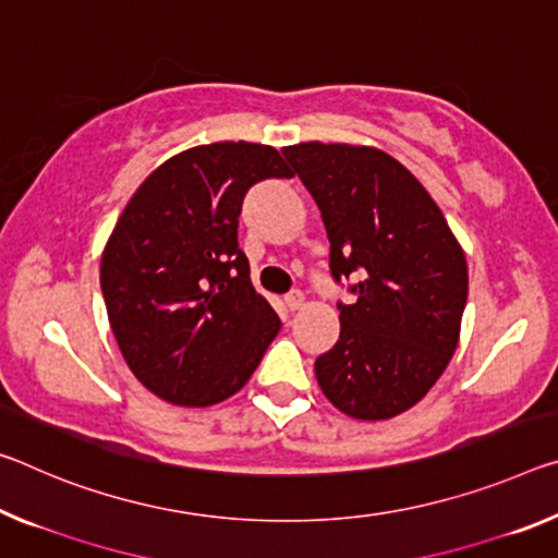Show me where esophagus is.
<instances>
[{
	"instance_id": "esophagus-1",
	"label": "esophagus",
	"mask_w": 558,
	"mask_h": 558,
	"mask_svg": "<svg viewBox=\"0 0 558 558\" xmlns=\"http://www.w3.org/2000/svg\"><path fill=\"white\" fill-rule=\"evenodd\" d=\"M286 305H288V311H300V307L305 305V295L300 293V290H293V293H288L286 295Z\"/></svg>"
}]
</instances>
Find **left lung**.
Listing matches in <instances>:
<instances>
[{"label": "left lung", "mask_w": 558, "mask_h": 558, "mask_svg": "<svg viewBox=\"0 0 558 558\" xmlns=\"http://www.w3.org/2000/svg\"><path fill=\"white\" fill-rule=\"evenodd\" d=\"M330 238L335 280L360 278L340 340L315 360L323 395L355 420L417 404L452 360L470 290L462 245L424 185L373 146L282 148Z\"/></svg>", "instance_id": "obj_1"}]
</instances>
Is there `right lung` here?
I'll return each instance as SVG.
<instances>
[{"label": "right lung", "mask_w": 558, "mask_h": 558, "mask_svg": "<svg viewBox=\"0 0 558 558\" xmlns=\"http://www.w3.org/2000/svg\"><path fill=\"white\" fill-rule=\"evenodd\" d=\"M272 146L220 141L161 163L119 216L101 255L109 325L146 390L208 407L243 390L280 332L238 247L253 183L290 179Z\"/></svg>", "instance_id": "obj_1"}]
</instances>
